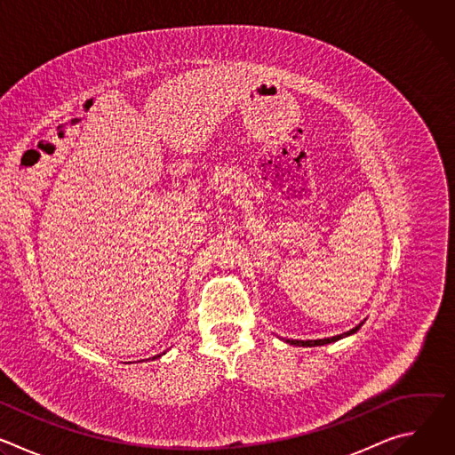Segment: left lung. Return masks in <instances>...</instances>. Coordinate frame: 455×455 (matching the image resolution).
<instances>
[{"label": "left lung", "instance_id": "obj_1", "mask_svg": "<svg viewBox=\"0 0 455 455\" xmlns=\"http://www.w3.org/2000/svg\"><path fill=\"white\" fill-rule=\"evenodd\" d=\"M362 323H363V322H362ZM362 323H358L356 328H353V330H349V331H346V333H342V335L331 337V339H320V340H288V344H293V346H302V347H313V346H323V344H331V342H337V340H340V339H344V337H347V335H353V333H356V331L362 328Z\"/></svg>", "mask_w": 455, "mask_h": 455}]
</instances>
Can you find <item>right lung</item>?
Here are the masks:
<instances>
[{
	"label": "right lung",
	"instance_id": "right-lung-1",
	"mask_svg": "<svg viewBox=\"0 0 455 455\" xmlns=\"http://www.w3.org/2000/svg\"><path fill=\"white\" fill-rule=\"evenodd\" d=\"M158 356H160V355H158ZM155 358H156V356H155Z\"/></svg>",
	"mask_w": 455,
	"mask_h": 455
}]
</instances>
